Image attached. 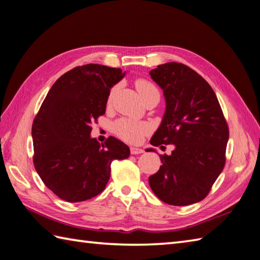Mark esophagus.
Wrapping results in <instances>:
<instances>
[{"instance_id":"esophagus-1","label":"esophagus","mask_w":260,"mask_h":260,"mask_svg":"<svg viewBox=\"0 0 260 260\" xmlns=\"http://www.w3.org/2000/svg\"><path fill=\"white\" fill-rule=\"evenodd\" d=\"M143 152H144L143 149L135 148V146H131V153L132 154H140V153H143Z\"/></svg>"}]
</instances>
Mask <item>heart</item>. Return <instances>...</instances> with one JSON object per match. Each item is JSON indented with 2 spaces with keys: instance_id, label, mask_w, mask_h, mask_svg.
<instances>
[{
  "instance_id": "b5f03b06",
  "label": "heart",
  "mask_w": 260,
  "mask_h": 260,
  "mask_svg": "<svg viewBox=\"0 0 260 260\" xmlns=\"http://www.w3.org/2000/svg\"><path fill=\"white\" fill-rule=\"evenodd\" d=\"M136 89H138L141 98L144 99L150 95H159L158 88L155 87L153 83L146 79H138L135 82ZM112 94H114V89H111L109 94V101L111 100ZM114 132L121 138L122 140L127 141L129 143H139L146 134H149L151 132V126L148 122L144 121H135L132 119H119L114 124Z\"/></svg>"
}]
</instances>
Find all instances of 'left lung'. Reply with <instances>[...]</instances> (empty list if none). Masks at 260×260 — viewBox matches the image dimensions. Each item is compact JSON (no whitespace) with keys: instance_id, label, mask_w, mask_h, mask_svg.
<instances>
[{"instance_id":"obj_1","label":"left lung","mask_w":260,"mask_h":260,"mask_svg":"<svg viewBox=\"0 0 260 260\" xmlns=\"http://www.w3.org/2000/svg\"><path fill=\"white\" fill-rule=\"evenodd\" d=\"M162 88L166 111L150 143L174 144L171 155L149 177L165 204L187 206L204 200L225 166L229 126L210 85L187 66L167 62L150 72ZM149 151H154L150 149Z\"/></svg>"}]
</instances>
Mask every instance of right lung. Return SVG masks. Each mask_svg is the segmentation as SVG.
Listing matches in <instances>:
<instances>
[{
	"mask_svg": "<svg viewBox=\"0 0 260 260\" xmlns=\"http://www.w3.org/2000/svg\"><path fill=\"white\" fill-rule=\"evenodd\" d=\"M125 76L120 68L88 63L63 74L48 93L31 127L37 174L60 199L81 202L105 190L111 162L129 157L114 136L100 144L91 124L106 114L110 88Z\"/></svg>",
	"mask_w": 260,
	"mask_h": 260,
	"instance_id": "add662e5",
	"label": "right lung"
}]
</instances>
